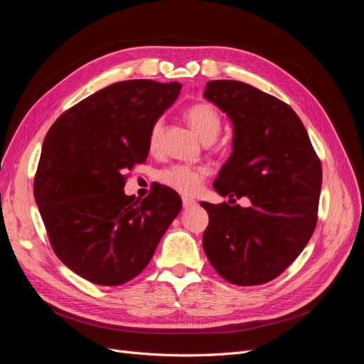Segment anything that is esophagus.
Returning a JSON list of instances; mask_svg holds the SVG:
<instances>
[{
  "label": "esophagus",
  "instance_id": "obj_1",
  "mask_svg": "<svg viewBox=\"0 0 364 364\" xmlns=\"http://www.w3.org/2000/svg\"><path fill=\"white\" fill-rule=\"evenodd\" d=\"M182 203H183V208L188 209V208H193L197 205V202L194 199H190V197H182Z\"/></svg>",
  "mask_w": 364,
  "mask_h": 364
}]
</instances>
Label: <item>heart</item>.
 <instances>
[{"instance_id":"heart-1","label":"heart","mask_w":364,"mask_h":364,"mask_svg":"<svg viewBox=\"0 0 364 364\" xmlns=\"http://www.w3.org/2000/svg\"><path fill=\"white\" fill-rule=\"evenodd\" d=\"M186 118H188L191 126L203 141L215 139L217 135L220 134V130H222V117H220L217 109L209 103L202 102L193 105L188 111H186ZM162 134L164 119L159 118L151 124L149 132V147L151 150L159 149ZM206 174L208 168L205 165L174 164L159 173V181L174 191L182 194H193L200 188Z\"/></svg>"}]
</instances>
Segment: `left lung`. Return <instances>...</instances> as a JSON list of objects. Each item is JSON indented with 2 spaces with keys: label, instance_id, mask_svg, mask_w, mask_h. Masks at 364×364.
Listing matches in <instances>:
<instances>
[{
  "label": "left lung",
  "instance_id": "1",
  "mask_svg": "<svg viewBox=\"0 0 364 364\" xmlns=\"http://www.w3.org/2000/svg\"><path fill=\"white\" fill-rule=\"evenodd\" d=\"M203 97L232 121V153L214 190L249 208L202 202L203 250L235 285L274 279L299 257L317 223L322 165L301 118L277 97L237 80H211Z\"/></svg>",
  "mask_w": 364,
  "mask_h": 364
}]
</instances>
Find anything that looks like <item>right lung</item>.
<instances>
[{"instance_id": "add662e5", "label": "right lung", "mask_w": 364, "mask_h": 364, "mask_svg": "<svg viewBox=\"0 0 364 364\" xmlns=\"http://www.w3.org/2000/svg\"><path fill=\"white\" fill-rule=\"evenodd\" d=\"M181 87L114 83L63 112L43 139L35 200L58 258L86 281L114 287L138 277L181 213L167 186L144 200L123 190L124 173L147 159L151 124Z\"/></svg>"}]
</instances>
